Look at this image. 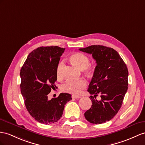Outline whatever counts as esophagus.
<instances>
[{"mask_svg":"<svg viewBox=\"0 0 145 145\" xmlns=\"http://www.w3.org/2000/svg\"><path fill=\"white\" fill-rule=\"evenodd\" d=\"M72 97L73 99H80V98H81L80 95H72Z\"/></svg>","mask_w":145,"mask_h":145,"instance_id":"obj_1","label":"esophagus"}]
</instances>
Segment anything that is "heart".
<instances>
[{
	"mask_svg": "<svg viewBox=\"0 0 145 145\" xmlns=\"http://www.w3.org/2000/svg\"><path fill=\"white\" fill-rule=\"evenodd\" d=\"M70 60L76 65L81 69L84 70L88 68L89 65L90 60L88 56L81 53H76L70 56ZM64 62L63 61H59L56 67V75L58 78H61L62 76V69ZM89 71L91 70L89 68ZM87 82L84 79L78 80H69L62 85V90L68 93L73 94H79L85 87L86 86Z\"/></svg>",
	"mask_w": 145,
	"mask_h": 145,
	"instance_id": "obj_1",
	"label": "heart"
}]
</instances>
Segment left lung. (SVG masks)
Wrapping results in <instances>:
<instances>
[{
    "instance_id": "obj_1",
    "label": "left lung",
    "mask_w": 145,
    "mask_h": 145,
    "mask_svg": "<svg viewBox=\"0 0 145 145\" xmlns=\"http://www.w3.org/2000/svg\"><path fill=\"white\" fill-rule=\"evenodd\" d=\"M79 50L92 54L97 64L88 89L92 104L84 113V117L92 124L104 123L113 118L121 108L128 89L127 67L111 48L91 45ZM99 93L100 101L96 99Z\"/></svg>"
}]
</instances>
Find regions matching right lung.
<instances>
[{
  "label": "right lung",
  "mask_w": 145,
  "mask_h": 145,
  "mask_svg": "<svg viewBox=\"0 0 145 145\" xmlns=\"http://www.w3.org/2000/svg\"><path fill=\"white\" fill-rule=\"evenodd\" d=\"M65 48L42 46L28 55L20 71L21 94L28 112L36 121L50 124L60 120L67 102L72 95L61 93L48 100V95L56 87V67Z\"/></svg>",
  "instance_id": "add662e5"
}]
</instances>
